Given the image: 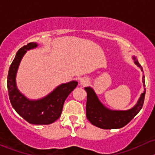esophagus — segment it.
<instances>
[{
	"instance_id": "34e87169",
	"label": "esophagus",
	"mask_w": 155,
	"mask_h": 155,
	"mask_svg": "<svg viewBox=\"0 0 155 155\" xmlns=\"http://www.w3.org/2000/svg\"><path fill=\"white\" fill-rule=\"evenodd\" d=\"M88 82H89V79H88V78H87V77H83V78H82V79H80V80H79L80 85H87V84L88 83Z\"/></svg>"
}]
</instances>
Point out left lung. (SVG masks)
Wrapping results in <instances>:
<instances>
[{"label": "left lung", "instance_id": "1", "mask_svg": "<svg viewBox=\"0 0 155 155\" xmlns=\"http://www.w3.org/2000/svg\"><path fill=\"white\" fill-rule=\"evenodd\" d=\"M134 64L143 71V68L137 61L135 56H133ZM143 83L144 91L140 95L134 107L127 110H113L106 107L101 103L97 95L91 87H85L87 92L86 117L93 125L102 129H118L127 124L138 112L141 110L143 106L145 94V76H143Z\"/></svg>", "mask_w": 155, "mask_h": 155}]
</instances>
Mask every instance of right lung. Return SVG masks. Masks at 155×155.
I'll return each mask as SVG.
<instances>
[{
    "mask_svg": "<svg viewBox=\"0 0 155 155\" xmlns=\"http://www.w3.org/2000/svg\"><path fill=\"white\" fill-rule=\"evenodd\" d=\"M38 46V43H30L17 51L11 64L7 76V88L10 103L17 113L33 124H50L58 119L65 100L76 88L78 82L71 81L58 85L48 94L40 99L31 100L21 93L16 85V74L20 62L27 51Z\"/></svg>",
    "mask_w": 155,
    "mask_h": 155,
    "instance_id": "obj_1",
    "label": "right lung"
}]
</instances>
